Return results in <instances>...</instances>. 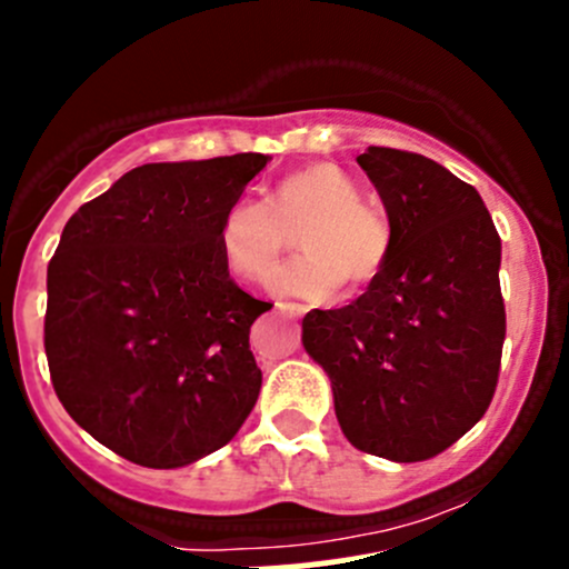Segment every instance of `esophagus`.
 <instances>
[{
    "label": "esophagus",
    "instance_id": "34e87169",
    "mask_svg": "<svg viewBox=\"0 0 569 569\" xmlns=\"http://www.w3.org/2000/svg\"><path fill=\"white\" fill-rule=\"evenodd\" d=\"M278 311L286 313V317H302L306 306H300V302H278Z\"/></svg>",
    "mask_w": 569,
    "mask_h": 569
}]
</instances>
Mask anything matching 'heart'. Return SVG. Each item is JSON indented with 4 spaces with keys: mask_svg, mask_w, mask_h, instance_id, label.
I'll return each mask as SVG.
<instances>
[{
    "mask_svg": "<svg viewBox=\"0 0 569 569\" xmlns=\"http://www.w3.org/2000/svg\"><path fill=\"white\" fill-rule=\"evenodd\" d=\"M297 228V247L306 256L283 269L280 289L308 300L339 295L341 283L367 289L386 272L395 250L383 208L363 200L361 186L330 161L283 174L267 202L250 197L230 202L219 219V247L239 278L267 286Z\"/></svg>",
    "mask_w": 569,
    "mask_h": 569,
    "instance_id": "1",
    "label": "heart"
}]
</instances>
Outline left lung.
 <instances>
[{
  "label": "left lung",
  "instance_id": "obj_1",
  "mask_svg": "<svg viewBox=\"0 0 569 569\" xmlns=\"http://www.w3.org/2000/svg\"><path fill=\"white\" fill-rule=\"evenodd\" d=\"M395 230L386 272L350 306L302 319L352 448L425 461L487 413L500 375L506 306L500 236L481 194L417 152L358 156Z\"/></svg>",
  "mask_w": 569,
  "mask_h": 569
}]
</instances>
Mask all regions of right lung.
I'll return each instance as SVG.
<instances>
[{"instance_id": "add662e5", "label": "right lung", "mask_w": 569, "mask_h": 569, "mask_svg": "<svg viewBox=\"0 0 569 569\" xmlns=\"http://www.w3.org/2000/svg\"><path fill=\"white\" fill-rule=\"evenodd\" d=\"M267 161L144 163L66 222L47 269L49 375L69 417L132 465H191L256 406L250 328L272 302L230 278L219 219Z\"/></svg>"}]
</instances>
